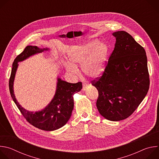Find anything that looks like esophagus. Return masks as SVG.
Returning <instances> with one entry per match:
<instances>
[{
    "label": "esophagus",
    "instance_id": "esophagus-1",
    "mask_svg": "<svg viewBox=\"0 0 159 159\" xmlns=\"http://www.w3.org/2000/svg\"><path fill=\"white\" fill-rule=\"evenodd\" d=\"M88 87V85L87 84H83V87H82V90H85Z\"/></svg>",
    "mask_w": 159,
    "mask_h": 159
}]
</instances>
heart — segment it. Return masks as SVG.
I'll use <instances>...</instances> for the list:
<instances>
[{
    "mask_svg": "<svg viewBox=\"0 0 159 159\" xmlns=\"http://www.w3.org/2000/svg\"><path fill=\"white\" fill-rule=\"evenodd\" d=\"M109 53L107 45L98 40L72 47L68 52L69 62H65L66 70L72 75L79 72L77 65L81 64L83 73L91 78L99 77L104 71Z\"/></svg>",
    "mask_w": 159,
    "mask_h": 159,
    "instance_id": "obj_1",
    "label": "heart"
}]
</instances>
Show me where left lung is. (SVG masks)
I'll return each instance as SVG.
<instances>
[{
    "mask_svg": "<svg viewBox=\"0 0 159 159\" xmlns=\"http://www.w3.org/2000/svg\"><path fill=\"white\" fill-rule=\"evenodd\" d=\"M112 36L114 50L102 75L92 84L99 93L96 106L101 115L117 121L137 109L148 93L150 80L145 49L126 31Z\"/></svg>",
    "mask_w": 159,
    "mask_h": 159,
    "instance_id": "8db88e82",
    "label": "left lung"
}]
</instances>
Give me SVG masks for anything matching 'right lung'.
<instances>
[{"label": "right lung", "instance_id": "obj_1", "mask_svg": "<svg viewBox=\"0 0 159 159\" xmlns=\"http://www.w3.org/2000/svg\"><path fill=\"white\" fill-rule=\"evenodd\" d=\"M49 48H39L36 46H27L19 55L12 63L9 79L11 96L18 109L26 120L33 126L44 131H54L63 126L70 118L74 109V95L82 88V82L72 84L57 78V89L55 96L51 102L41 111H29L22 107L17 102L14 93V81L18 67V63L29 57Z\"/></svg>", "mask_w": 159, "mask_h": 159}]
</instances>
